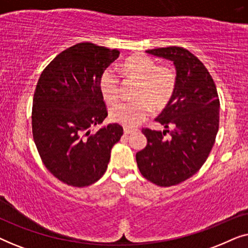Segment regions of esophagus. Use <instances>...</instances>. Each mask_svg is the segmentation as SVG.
Returning a JSON list of instances; mask_svg holds the SVG:
<instances>
[{"label": "esophagus", "mask_w": 248, "mask_h": 248, "mask_svg": "<svg viewBox=\"0 0 248 248\" xmlns=\"http://www.w3.org/2000/svg\"><path fill=\"white\" fill-rule=\"evenodd\" d=\"M134 131H135L134 128H132V127H126V126L124 127V133L125 134H131V133H133Z\"/></svg>", "instance_id": "1"}]
</instances>
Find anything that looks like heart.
Instances as JSON below:
<instances>
[{
    "label": "heart",
    "mask_w": 248,
    "mask_h": 248,
    "mask_svg": "<svg viewBox=\"0 0 248 248\" xmlns=\"http://www.w3.org/2000/svg\"><path fill=\"white\" fill-rule=\"evenodd\" d=\"M123 72L139 80L131 103H120L110 108L111 121L126 127H134L150 115L152 107L161 109L174 93L176 74L167 66H157L150 57L137 55L128 59L123 65ZM100 89L106 103H115L120 97V79L113 70H107L100 80Z\"/></svg>",
    "instance_id": "heart-1"
}]
</instances>
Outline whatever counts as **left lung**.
<instances>
[{
	"mask_svg": "<svg viewBox=\"0 0 248 248\" xmlns=\"http://www.w3.org/2000/svg\"><path fill=\"white\" fill-rule=\"evenodd\" d=\"M147 53L175 65L174 93L155 118L172 130H142L148 143L137 154L138 167L155 185H177L199 171L215 144L219 128L218 93L209 71L187 49L170 46Z\"/></svg>",
	"mask_w": 248,
	"mask_h": 248,
	"instance_id": "1",
	"label": "left lung"
}]
</instances>
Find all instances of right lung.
<instances>
[{
    "label": "right lung",
    "mask_w": 248,
    "mask_h": 248,
    "mask_svg": "<svg viewBox=\"0 0 248 248\" xmlns=\"http://www.w3.org/2000/svg\"><path fill=\"white\" fill-rule=\"evenodd\" d=\"M118 56V49L77 44L60 53L37 82L33 141L46 168L67 185L84 187L103 177L111 148L123 135L117 123L90 131L108 115L100 80Z\"/></svg>",
    "instance_id": "1"
}]
</instances>
